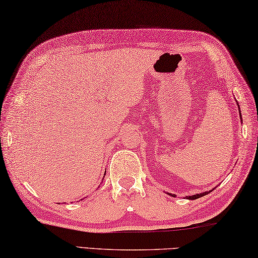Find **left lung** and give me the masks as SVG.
Wrapping results in <instances>:
<instances>
[{"instance_id":"obj_1","label":"left lung","mask_w":258,"mask_h":258,"mask_svg":"<svg viewBox=\"0 0 258 258\" xmlns=\"http://www.w3.org/2000/svg\"><path fill=\"white\" fill-rule=\"evenodd\" d=\"M209 192H210V191H209ZM209 192H204V193H200V194H194V196L188 197L187 199H189V200H196V199H199V198L206 196V194H208ZM170 196H171V194H170Z\"/></svg>"}]
</instances>
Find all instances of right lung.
<instances>
[{"label": "right lung", "instance_id": "add662e5", "mask_svg": "<svg viewBox=\"0 0 258 258\" xmlns=\"http://www.w3.org/2000/svg\"><path fill=\"white\" fill-rule=\"evenodd\" d=\"M105 174H106V171H105Z\"/></svg>", "mask_w": 258, "mask_h": 258}]
</instances>
